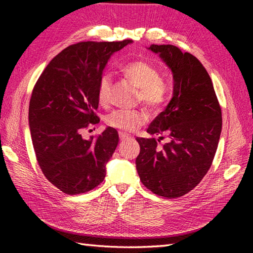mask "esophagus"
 <instances>
[{
    "label": "esophagus",
    "instance_id": "obj_1",
    "mask_svg": "<svg viewBox=\"0 0 253 253\" xmlns=\"http://www.w3.org/2000/svg\"><path fill=\"white\" fill-rule=\"evenodd\" d=\"M119 138H121V140H129L131 139L130 136H128L127 134H125V132H119Z\"/></svg>",
    "mask_w": 253,
    "mask_h": 253
}]
</instances>
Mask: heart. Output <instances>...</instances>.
<instances>
[{
	"label": "heart",
	"instance_id": "b5f03b06",
	"mask_svg": "<svg viewBox=\"0 0 253 253\" xmlns=\"http://www.w3.org/2000/svg\"><path fill=\"white\" fill-rule=\"evenodd\" d=\"M121 70L128 79L131 80L138 90V100H142L152 110H160L170 95V87L161 78V72L155 66L144 60L127 62ZM110 92V77L102 75L97 85V97L99 104L108 105ZM148 114L145 109H116L106 116L109 126L123 131H134L147 122Z\"/></svg>",
	"mask_w": 253,
	"mask_h": 253
}]
</instances>
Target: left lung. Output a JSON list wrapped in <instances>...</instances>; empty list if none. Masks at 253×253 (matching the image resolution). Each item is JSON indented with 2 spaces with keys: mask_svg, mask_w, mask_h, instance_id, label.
<instances>
[{
  "mask_svg": "<svg viewBox=\"0 0 253 253\" xmlns=\"http://www.w3.org/2000/svg\"><path fill=\"white\" fill-rule=\"evenodd\" d=\"M148 49L169 68L174 84L172 99L147 132L168 135L169 142L160 147V139L137 137L140 152L136 169L153 193L179 198L193 190L211 168L222 129L221 107L208 71L193 54L172 44Z\"/></svg>",
  "mask_w": 253,
  "mask_h": 253,
  "instance_id": "1",
  "label": "left lung"
}]
</instances>
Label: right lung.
Returning a JSON list of instances; mask_svg holds the SVG:
<instances>
[{
	"mask_svg": "<svg viewBox=\"0 0 253 253\" xmlns=\"http://www.w3.org/2000/svg\"><path fill=\"white\" fill-rule=\"evenodd\" d=\"M79 42L51 60L34 85L29 126L42 173L63 193H85L104 181L106 164L118 145V132L107 127L93 140L81 131L99 123L97 85L113 53L131 43Z\"/></svg>",
	"mask_w": 253,
	"mask_h": 253,
	"instance_id": "right-lung-1",
	"label": "right lung"
}]
</instances>
